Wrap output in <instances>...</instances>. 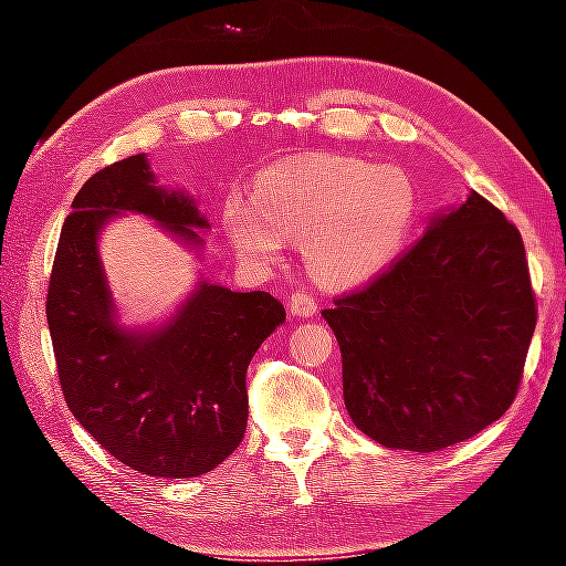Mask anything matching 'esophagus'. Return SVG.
<instances>
[{"instance_id": "1", "label": "esophagus", "mask_w": 566, "mask_h": 566, "mask_svg": "<svg viewBox=\"0 0 566 566\" xmlns=\"http://www.w3.org/2000/svg\"><path fill=\"white\" fill-rule=\"evenodd\" d=\"M290 310L292 314H296V317H310V314L317 312V296L306 290L294 292L290 296Z\"/></svg>"}]
</instances>
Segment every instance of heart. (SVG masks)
<instances>
[{"instance_id": "b5f03b06", "label": "heart", "mask_w": 566, "mask_h": 566, "mask_svg": "<svg viewBox=\"0 0 566 566\" xmlns=\"http://www.w3.org/2000/svg\"><path fill=\"white\" fill-rule=\"evenodd\" d=\"M417 185L405 169L339 155L282 161L254 181L252 199L229 195L222 222L247 260L276 262L286 237L329 286H357L395 260L417 222Z\"/></svg>"}]
</instances>
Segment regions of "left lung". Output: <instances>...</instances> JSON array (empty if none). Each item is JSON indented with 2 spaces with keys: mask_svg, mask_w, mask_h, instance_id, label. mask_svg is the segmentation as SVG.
<instances>
[{
  "mask_svg": "<svg viewBox=\"0 0 566 566\" xmlns=\"http://www.w3.org/2000/svg\"><path fill=\"white\" fill-rule=\"evenodd\" d=\"M322 317L364 434L409 452L472 439L512 407L536 327L520 229L472 191Z\"/></svg>",
  "mask_w": 566,
  "mask_h": 566,
  "instance_id": "1",
  "label": "left lung"
}]
</instances>
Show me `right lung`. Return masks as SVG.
Segmentation results:
<instances>
[{"label":"right lung","mask_w":566,"mask_h":566,"mask_svg":"<svg viewBox=\"0 0 566 566\" xmlns=\"http://www.w3.org/2000/svg\"><path fill=\"white\" fill-rule=\"evenodd\" d=\"M56 244L46 324L56 375L76 421L134 472L187 479L212 472L242 442L247 367L284 322L270 292L205 282L155 334L114 324L97 232L117 212H142L199 244L195 202L155 187L145 155L99 169L76 191Z\"/></svg>","instance_id":"1"}]
</instances>
